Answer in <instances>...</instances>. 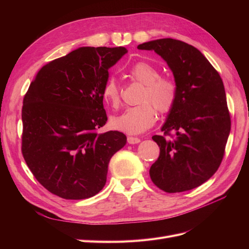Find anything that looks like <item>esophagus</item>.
Instances as JSON below:
<instances>
[{
	"instance_id": "34e87169",
	"label": "esophagus",
	"mask_w": 249,
	"mask_h": 249,
	"mask_svg": "<svg viewBox=\"0 0 249 249\" xmlns=\"http://www.w3.org/2000/svg\"><path fill=\"white\" fill-rule=\"evenodd\" d=\"M139 142H140V139L137 137H132V136L127 137V143H130V144H137Z\"/></svg>"
}]
</instances>
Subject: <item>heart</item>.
Masks as SVG:
<instances>
[{"instance_id":"heart-1","label":"heart","mask_w":249,"mask_h":249,"mask_svg":"<svg viewBox=\"0 0 249 249\" xmlns=\"http://www.w3.org/2000/svg\"><path fill=\"white\" fill-rule=\"evenodd\" d=\"M130 76L144 88L139 95V105L126 109L122 115L111 119L113 129L126 134H140L149 129L155 123L156 109L160 113H168L175 107L178 88L176 81L161 77L160 71L147 62H138L129 70ZM104 102L113 109L122 104V92L115 78H109L102 91Z\"/></svg>"}]
</instances>
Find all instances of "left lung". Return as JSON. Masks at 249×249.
<instances>
[{"instance_id": "left-lung-1", "label": "left lung", "mask_w": 249, "mask_h": 249, "mask_svg": "<svg viewBox=\"0 0 249 249\" xmlns=\"http://www.w3.org/2000/svg\"><path fill=\"white\" fill-rule=\"evenodd\" d=\"M139 50L155 51L166 61L178 88L175 107L153 140L160 156L149 169L153 183L168 193L194 189L220 166L231 132L227 95L219 73L200 51L184 41L162 38ZM176 133L173 140L170 131Z\"/></svg>"}]
</instances>
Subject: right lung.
<instances>
[{
    "instance_id": "add662e5",
    "label": "right lung",
    "mask_w": 249,
    "mask_h": 249,
    "mask_svg": "<svg viewBox=\"0 0 249 249\" xmlns=\"http://www.w3.org/2000/svg\"><path fill=\"white\" fill-rule=\"evenodd\" d=\"M126 49L83 47L41 67L24 97L21 153L35 178L65 199L94 196L106 184L112 156L126 143L103 134L102 91Z\"/></svg>"
}]
</instances>
